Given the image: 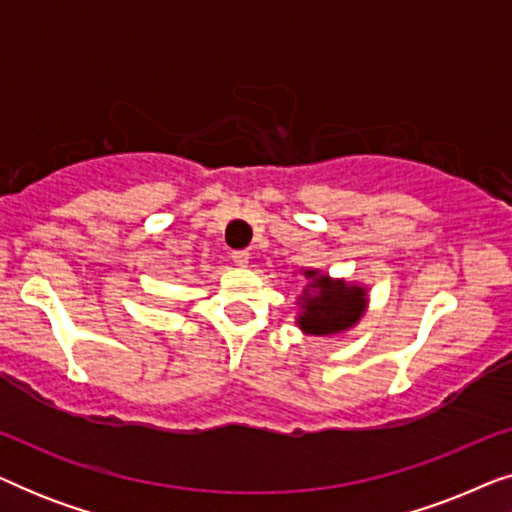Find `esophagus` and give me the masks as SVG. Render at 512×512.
<instances>
[{"instance_id": "esophagus-1", "label": "esophagus", "mask_w": 512, "mask_h": 512, "mask_svg": "<svg viewBox=\"0 0 512 512\" xmlns=\"http://www.w3.org/2000/svg\"><path fill=\"white\" fill-rule=\"evenodd\" d=\"M230 258H233L235 265H247L249 263V251H244V249L233 251V254H230Z\"/></svg>"}]
</instances>
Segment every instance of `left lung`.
Instances as JSON below:
<instances>
[{
    "label": "left lung",
    "instance_id": "1",
    "mask_svg": "<svg viewBox=\"0 0 512 512\" xmlns=\"http://www.w3.org/2000/svg\"><path fill=\"white\" fill-rule=\"evenodd\" d=\"M305 277L312 279L300 296L303 314L298 326L310 335H333L347 331L361 319L366 310V289L335 282L328 275H317V270H307Z\"/></svg>",
    "mask_w": 512,
    "mask_h": 512
}]
</instances>
